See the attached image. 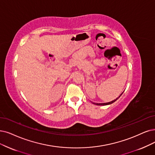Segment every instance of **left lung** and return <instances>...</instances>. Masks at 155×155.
Returning a JSON list of instances; mask_svg holds the SVG:
<instances>
[{
  "label": "left lung",
  "instance_id": "obj_1",
  "mask_svg": "<svg viewBox=\"0 0 155 155\" xmlns=\"http://www.w3.org/2000/svg\"><path fill=\"white\" fill-rule=\"evenodd\" d=\"M123 93L122 94L120 95V96L123 94ZM120 96L119 97H117V98H116V99H114V101H111V102H107V103H100V104H94V103H93V104H96V105H98V106H106V105H109V104H113V102H114L115 101H116L117 99H118L120 97Z\"/></svg>",
  "mask_w": 155,
  "mask_h": 155
}]
</instances>
